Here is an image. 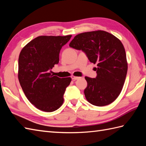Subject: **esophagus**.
<instances>
[{"instance_id":"esophagus-1","label":"esophagus","mask_w":146,"mask_h":146,"mask_svg":"<svg viewBox=\"0 0 146 146\" xmlns=\"http://www.w3.org/2000/svg\"><path fill=\"white\" fill-rule=\"evenodd\" d=\"M71 77V78H72L73 80H78V79H79L80 78V77H79V76H74V75H72Z\"/></svg>"}]
</instances>
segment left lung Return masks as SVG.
Returning a JSON list of instances; mask_svg holds the SVG:
<instances>
[{
  "mask_svg": "<svg viewBox=\"0 0 146 146\" xmlns=\"http://www.w3.org/2000/svg\"><path fill=\"white\" fill-rule=\"evenodd\" d=\"M74 49L84 51L90 61L97 64L96 78L85 76L84 94L96 106L109 105L119 97L126 78L128 64L125 48L111 34L98 30L80 33L70 43Z\"/></svg>",
  "mask_w": 146,
  "mask_h": 146,
  "instance_id": "left-lung-1",
  "label": "left lung"
}]
</instances>
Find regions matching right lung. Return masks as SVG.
<instances>
[{
  "label": "right lung",
  "instance_id": "add662e5",
  "mask_svg": "<svg viewBox=\"0 0 146 146\" xmlns=\"http://www.w3.org/2000/svg\"><path fill=\"white\" fill-rule=\"evenodd\" d=\"M71 35L40 36L22 49L18 61V78L28 100L37 108L51 112L63 104L70 77L59 78L50 71L59 63L62 46Z\"/></svg>",
  "mask_w": 146,
  "mask_h": 146
}]
</instances>
